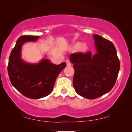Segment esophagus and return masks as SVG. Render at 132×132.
Segmentation results:
<instances>
[{
  "label": "esophagus",
  "mask_w": 132,
  "mask_h": 132,
  "mask_svg": "<svg viewBox=\"0 0 132 132\" xmlns=\"http://www.w3.org/2000/svg\"><path fill=\"white\" fill-rule=\"evenodd\" d=\"M66 63H67V66H71V63L70 62V61L69 59H67V60L66 61Z\"/></svg>",
  "instance_id": "34e87169"
}]
</instances>
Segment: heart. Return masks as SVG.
I'll list each match as a JSON object with an SVG mask.
<instances>
[{
  "instance_id": "heart-1",
  "label": "heart",
  "mask_w": 132,
  "mask_h": 132,
  "mask_svg": "<svg viewBox=\"0 0 132 132\" xmlns=\"http://www.w3.org/2000/svg\"><path fill=\"white\" fill-rule=\"evenodd\" d=\"M80 46V43H78V44H77L76 45L75 47L77 48H79ZM81 48H82V50H85L86 48V46H85V45H83V46H82V47H81Z\"/></svg>"
}]
</instances>
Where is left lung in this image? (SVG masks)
Wrapping results in <instances>:
<instances>
[{
	"label": "left lung",
	"instance_id": "left-lung-1",
	"mask_svg": "<svg viewBox=\"0 0 132 132\" xmlns=\"http://www.w3.org/2000/svg\"><path fill=\"white\" fill-rule=\"evenodd\" d=\"M96 53H75L70 55L74 65L73 86L79 95L95 99L112 89L120 64L113 43L100 35H93Z\"/></svg>",
	"mask_w": 132,
	"mask_h": 132
}]
</instances>
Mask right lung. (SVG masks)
Instances as JSON below:
<instances>
[{
	"instance_id": "obj_1",
	"label": "right lung",
	"mask_w": 132,
	"mask_h": 132,
	"mask_svg": "<svg viewBox=\"0 0 132 132\" xmlns=\"http://www.w3.org/2000/svg\"><path fill=\"white\" fill-rule=\"evenodd\" d=\"M39 36H21L11 52L8 66L10 81L21 94L31 99H38L49 95L53 91L57 76L66 67V63L55 65L47 59L31 64L21 59V50L27 42L37 41Z\"/></svg>"
}]
</instances>
